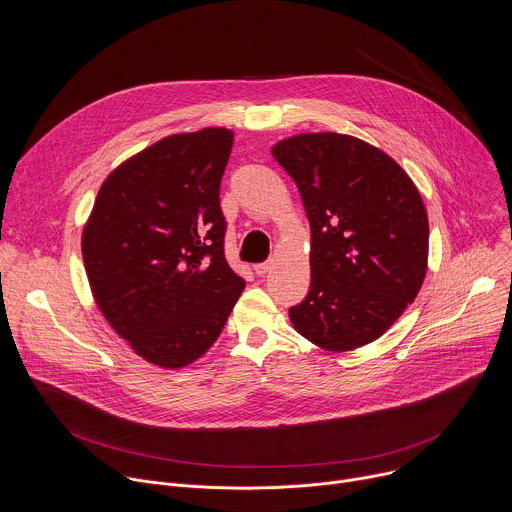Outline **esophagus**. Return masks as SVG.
I'll return each instance as SVG.
<instances>
[{
	"label": "esophagus",
	"instance_id": "obj_1",
	"mask_svg": "<svg viewBox=\"0 0 512 512\" xmlns=\"http://www.w3.org/2000/svg\"><path fill=\"white\" fill-rule=\"evenodd\" d=\"M253 269H255V273H257L259 277H263V275H265V273L271 269V261H265V263H257Z\"/></svg>",
	"mask_w": 512,
	"mask_h": 512
}]
</instances>
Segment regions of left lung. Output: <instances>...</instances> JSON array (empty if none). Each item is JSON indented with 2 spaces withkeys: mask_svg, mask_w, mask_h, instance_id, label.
<instances>
[{
  "mask_svg": "<svg viewBox=\"0 0 512 512\" xmlns=\"http://www.w3.org/2000/svg\"><path fill=\"white\" fill-rule=\"evenodd\" d=\"M273 158L295 181L311 229V283L289 309L297 333L350 352L386 333L428 269V215L406 170L350 134L279 140Z\"/></svg>",
  "mask_w": 512,
  "mask_h": 512,
  "instance_id": "obj_1",
  "label": "left lung"
}]
</instances>
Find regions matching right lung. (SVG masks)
Instances as JSON below:
<instances>
[{"instance_id":"add662e5","label":"right lung","mask_w":512,"mask_h":512,"mask_svg":"<svg viewBox=\"0 0 512 512\" xmlns=\"http://www.w3.org/2000/svg\"><path fill=\"white\" fill-rule=\"evenodd\" d=\"M233 130L170 134L118 164L82 231L92 297L136 356L181 370L215 342L245 281L225 259L219 187Z\"/></svg>"}]
</instances>
